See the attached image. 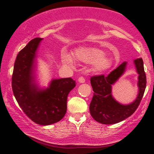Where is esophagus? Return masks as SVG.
Returning a JSON list of instances; mask_svg holds the SVG:
<instances>
[{
    "mask_svg": "<svg viewBox=\"0 0 154 154\" xmlns=\"http://www.w3.org/2000/svg\"><path fill=\"white\" fill-rule=\"evenodd\" d=\"M78 82L79 83H84L85 82V78L83 77H79Z\"/></svg>",
    "mask_w": 154,
    "mask_h": 154,
    "instance_id": "obj_1",
    "label": "esophagus"
}]
</instances>
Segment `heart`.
<instances>
[{"instance_id": "b5f03b06", "label": "heart", "mask_w": 154, "mask_h": 154, "mask_svg": "<svg viewBox=\"0 0 154 154\" xmlns=\"http://www.w3.org/2000/svg\"><path fill=\"white\" fill-rule=\"evenodd\" d=\"M75 59L85 63H93V69L95 72H104L111 66L112 61L105 56V52L95 48H80L75 51ZM61 61L63 63L73 65L74 60L68 53L63 52Z\"/></svg>"}]
</instances>
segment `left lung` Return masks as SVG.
<instances>
[{
	"label": "left lung",
	"mask_w": 154,
	"mask_h": 154,
	"mask_svg": "<svg viewBox=\"0 0 154 154\" xmlns=\"http://www.w3.org/2000/svg\"><path fill=\"white\" fill-rule=\"evenodd\" d=\"M126 61L120 64L107 77L94 76L91 79L93 96L90 104V112L92 117L103 125H113L123 121L135 112L143 96L146 86V76L144 72L142 58L134 60L136 71L138 74V93L132 103L122 104L112 95V86L125 73Z\"/></svg>",
	"instance_id": "obj_1"
}]
</instances>
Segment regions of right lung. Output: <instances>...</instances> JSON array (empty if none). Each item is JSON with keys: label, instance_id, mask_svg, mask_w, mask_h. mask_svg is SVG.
Here are the masks:
<instances>
[{"label": "right lung", "instance_id": "right-lung-1", "mask_svg": "<svg viewBox=\"0 0 154 154\" xmlns=\"http://www.w3.org/2000/svg\"><path fill=\"white\" fill-rule=\"evenodd\" d=\"M43 38H36L19 53L12 75V90L25 114L34 122L50 125L59 122L66 112L67 96L76 86L69 78L53 79L48 88L36 81L37 51Z\"/></svg>", "mask_w": 154, "mask_h": 154}]
</instances>
